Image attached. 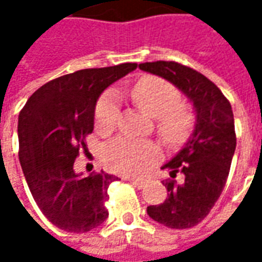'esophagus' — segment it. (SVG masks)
I'll return each mask as SVG.
<instances>
[{"mask_svg": "<svg viewBox=\"0 0 262 262\" xmlns=\"http://www.w3.org/2000/svg\"><path fill=\"white\" fill-rule=\"evenodd\" d=\"M127 181L130 182V184H133L136 188H143L146 184L148 182V180H144V178H127Z\"/></svg>", "mask_w": 262, "mask_h": 262, "instance_id": "1", "label": "esophagus"}]
</instances>
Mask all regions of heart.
<instances>
[{"mask_svg":"<svg viewBox=\"0 0 262 262\" xmlns=\"http://www.w3.org/2000/svg\"><path fill=\"white\" fill-rule=\"evenodd\" d=\"M130 97L137 108L156 118V130L165 144H180L191 135L195 115L191 106L182 101L180 90L170 81L146 75L133 84ZM118 116L119 106L116 95L106 91L98 99L94 112V125L98 133L108 135L114 130ZM159 157V146L151 140L119 136L102 147L103 164L111 171L125 176L142 174Z\"/></svg>","mask_w":262,"mask_h":262,"instance_id":"obj_1","label":"heart"}]
</instances>
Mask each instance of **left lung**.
I'll return each mask as SVG.
<instances>
[{"instance_id":"8db88e82","label":"left lung","mask_w":262,"mask_h":262,"mask_svg":"<svg viewBox=\"0 0 262 262\" xmlns=\"http://www.w3.org/2000/svg\"><path fill=\"white\" fill-rule=\"evenodd\" d=\"M139 67L178 86L192 101L196 112L192 137L174 159L163 165L171 177L163 181L168 198L147 208L148 216L160 225L189 229L208 216L229 177L236 150L231 105L216 84L191 67L163 60L142 63Z\"/></svg>"}]
</instances>
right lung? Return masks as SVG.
<instances>
[{"instance_id":"obj_1","label":"right lung","mask_w":262,"mask_h":262,"mask_svg":"<svg viewBox=\"0 0 262 262\" xmlns=\"http://www.w3.org/2000/svg\"><path fill=\"white\" fill-rule=\"evenodd\" d=\"M136 63L78 70L49 81L32 94L19 112V161L32 196L56 227L85 233L108 217V187L118 178L106 172L78 176L74 161L88 151L95 103L112 82Z\"/></svg>"}]
</instances>
